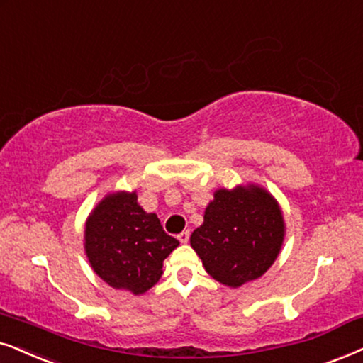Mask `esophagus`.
I'll list each match as a JSON object with an SVG mask.
<instances>
[{
  "label": "esophagus",
  "mask_w": 363,
  "mask_h": 363,
  "mask_svg": "<svg viewBox=\"0 0 363 363\" xmlns=\"http://www.w3.org/2000/svg\"><path fill=\"white\" fill-rule=\"evenodd\" d=\"M177 240H179V241H181V242H182V245H186V242H187V241H189V231H182V233H181V235H179V236H177Z\"/></svg>",
  "instance_id": "34e87169"
}]
</instances>
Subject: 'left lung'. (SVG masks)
<instances>
[{"label":"left lung","instance_id":"1","mask_svg":"<svg viewBox=\"0 0 363 363\" xmlns=\"http://www.w3.org/2000/svg\"><path fill=\"white\" fill-rule=\"evenodd\" d=\"M284 231L283 211L264 187H221L206 206L204 221L191 235V246L216 281L240 288L272 268Z\"/></svg>","mask_w":363,"mask_h":363}]
</instances>
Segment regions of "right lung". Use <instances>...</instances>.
<instances>
[{
    "mask_svg": "<svg viewBox=\"0 0 363 363\" xmlns=\"http://www.w3.org/2000/svg\"><path fill=\"white\" fill-rule=\"evenodd\" d=\"M85 255L108 286L144 295L162 277L164 259L179 246L157 214L145 213L137 192H110L85 223Z\"/></svg>",
    "mask_w": 363,
    "mask_h": 363,
    "instance_id": "obj_1",
    "label": "right lung"
}]
</instances>
